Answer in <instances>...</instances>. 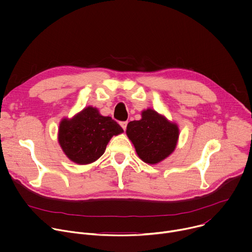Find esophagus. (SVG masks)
I'll use <instances>...</instances> for the list:
<instances>
[{"instance_id": "34e87169", "label": "esophagus", "mask_w": 252, "mask_h": 252, "mask_svg": "<svg viewBox=\"0 0 252 252\" xmlns=\"http://www.w3.org/2000/svg\"><path fill=\"white\" fill-rule=\"evenodd\" d=\"M120 125H121V126H122V127H123V129H124V130H126V125H127V123H126V122H122V123H121V124H120Z\"/></svg>"}]
</instances>
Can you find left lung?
<instances>
[{"instance_id": "left-lung-1", "label": "left lung", "mask_w": 252, "mask_h": 252, "mask_svg": "<svg viewBox=\"0 0 252 252\" xmlns=\"http://www.w3.org/2000/svg\"><path fill=\"white\" fill-rule=\"evenodd\" d=\"M126 135L138 158L149 164H156L168 158L175 150L179 128L176 123L153 109L141 112L139 121L127 124Z\"/></svg>"}]
</instances>
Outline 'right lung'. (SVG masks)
I'll return each mask as SVG.
<instances>
[{"label": "right lung", "instance_id": "1", "mask_svg": "<svg viewBox=\"0 0 252 252\" xmlns=\"http://www.w3.org/2000/svg\"><path fill=\"white\" fill-rule=\"evenodd\" d=\"M124 132L111 117H103L89 105L71 119L63 118L59 126L58 141L66 158L81 165L98 159L114 135Z\"/></svg>", "mask_w": 252, "mask_h": 252}]
</instances>
